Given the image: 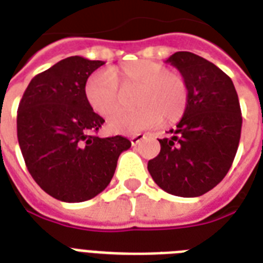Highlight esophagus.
<instances>
[{
	"label": "esophagus",
	"mask_w": 263,
	"mask_h": 263,
	"mask_svg": "<svg viewBox=\"0 0 263 263\" xmlns=\"http://www.w3.org/2000/svg\"><path fill=\"white\" fill-rule=\"evenodd\" d=\"M143 138H144L143 134H136V135L131 136V139H129V140H131V144H132V146H136V144L139 143L140 140L143 139Z\"/></svg>",
	"instance_id": "obj_1"
}]
</instances>
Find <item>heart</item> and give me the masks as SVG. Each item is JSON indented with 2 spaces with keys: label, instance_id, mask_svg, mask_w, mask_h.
Returning <instances> with one entry per match:
<instances>
[{
  "label": "heart",
  "instance_id": "obj_1",
  "mask_svg": "<svg viewBox=\"0 0 263 263\" xmlns=\"http://www.w3.org/2000/svg\"><path fill=\"white\" fill-rule=\"evenodd\" d=\"M135 109L116 115L107 123L115 134L132 135L157 123L173 124L187 110L190 91L184 76L164 64L138 60L97 72L84 87L88 105L97 115L110 117L119 110L120 90L135 88Z\"/></svg>",
  "mask_w": 263,
  "mask_h": 263
}]
</instances>
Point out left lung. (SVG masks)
Returning a JSON list of instances; mask_svg holds the SVG:
<instances>
[{"instance_id": "8db88e82", "label": "left lung", "mask_w": 263, "mask_h": 263, "mask_svg": "<svg viewBox=\"0 0 263 263\" xmlns=\"http://www.w3.org/2000/svg\"><path fill=\"white\" fill-rule=\"evenodd\" d=\"M188 84L190 101L160 154L147 169L157 185L176 196L194 198L214 188L228 173L241 132V111L232 80L214 64L190 51L166 60Z\"/></svg>"}]
</instances>
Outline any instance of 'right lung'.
Segmentation results:
<instances>
[{
  "label": "right lung",
  "instance_id": "add662e5",
  "mask_svg": "<svg viewBox=\"0 0 263 263\" xmlns=\"http://www.w3.org/2000/svg\"><path fill=\"white\" fill-rule=\"evenodd\" d=\"M80 55L61 60L26 88L17 109V139L32 179L63 202H84L109 185L124 136L95 135L105 120L88 105V76L103 65Z\"/></svg>",
  "mask_w": 263,
  "mask_h": 263
}]
</instances>
